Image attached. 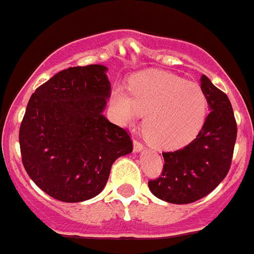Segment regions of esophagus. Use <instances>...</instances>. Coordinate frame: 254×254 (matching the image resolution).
<instances>
[{
  "label": "esophagus",
  "mask_w": 254,
  "mask_h": 254,
  "mask_svg": "<svg viewBox=\"0 0 254 254\" xmlns=\"http://www.w3.org/2000/svg\"><path fill=\"white\" fill-rule=\"evenodd\" d=\"M142 150H143V145H142V143L134 140L133 141V151L134 152H140V151H142Z\"/></svg>",
  "instance_id": "esophagus-1"
}]
</instances>
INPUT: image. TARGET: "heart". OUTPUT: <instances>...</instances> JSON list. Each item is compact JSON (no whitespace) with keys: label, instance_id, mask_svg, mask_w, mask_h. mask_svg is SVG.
Listing matches in <instances>:
<instances>
[{"label":"heart","instance_id":"obj_1","mask_svg":"<svg viewBox=\"0 0 254 254\" xmlns=\"http://www.w3.org/2000/svg\"><path fill=\"white\" fill-rule=\"evenodd\" d=\"M207 98L198 84L161 71L134 76L131 91L116 86L112 108L118 122L133 125L146 114L143 136L152 146L172 150L185 146L202 128Z\"/></svg>","mask_w":254,"mask_h":254}]
</instances>
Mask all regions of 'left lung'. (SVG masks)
I'll list each match as a JSON object with an SVG mask.
<instances>
[{
    "mask_svg": "<svg viewBox=\"0 0 254 254\" xmlns=\"http://www.w3.org/2000/svg\"><path fill=\"white\" fill-rule=\"evenodd\" d=\"M201 87L210 109L202 128L183 149L163 152V174L149 182L151 193L165 202L185 205L207 196L230 169L237 140L232 104L205 75Z\"/></svg>",
    "mask_w": 254,
    "mask_h": 254,
    "instance_id": "left-lung-1",
    "label": "left lung"
}]
</instances>
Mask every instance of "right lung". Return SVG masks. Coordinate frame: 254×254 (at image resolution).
<instances>
[{"mask_svg": "<svg viewBox=\"0 0 254 254\" xmlns=\"http://www.w3.org/2000/svg\"><path fill=\"white\" fill-rule=\"evenodd\" d=\"M103 64L69 67L31 95L20 126L24 168L64 202H82L104 190L114 161L132 152L123 128L103 114L111 98Z\"/></svg>", "mask_w": 254, "mask_h": 254, "instance_id": "1", "label": "right lung"}]
</instances>
